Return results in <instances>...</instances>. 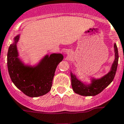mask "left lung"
Listing matches in <instances>:
<instances>
[{
	"label": "left lung",
	"instance_id": "left-lung-1",
	"mask_svg": "<svg viewBox=\"0 0 124 124\" xmlns=\"http://www.w3.org/2000/svg\"><path fill=\"white\" fill-rule=\"evenodd\" d=\"M114 49L116 58L112 65L111 70L101 78L93 79L92 84L90 85L87 86L84 85L80 80H78L75 75L71 74L72 87L75 93L83 96H95L101 93L112 82L116 75L119 61L118 49L116 44H114Z\"/></svg>",
	"mask_w": 124,
	"mask_h": 124
}]
</instances>
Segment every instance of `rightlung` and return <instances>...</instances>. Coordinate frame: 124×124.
<instances>
[{
  "label": "right lung",
  "mask_w": 124,
  "mask_h": 124,
  "mask_svg": "<svg viewBox=\"0 0 124 124\" xmlns=\"http://www.w3.org/2000/svg\"><path fill=\"white\" fill-rule=\"evenodd\" d=\"M19 35L14 38L7 53V67L12 82L24 94L31 97L44 95L49 92L56 68L63 60L61 54L46 55L35 67L25 66L18 58L17 49Z\"/></svg>",
  "instance_id": "1"
}]
</instances>
